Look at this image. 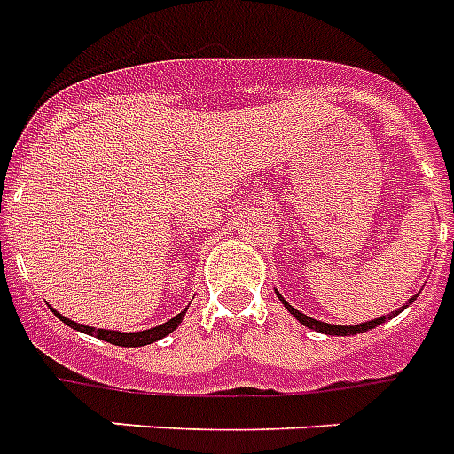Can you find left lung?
Here are the masks:
<instances>
[{
	"mask_svg": "<svg viewBox=\"0 0 454 454\" xmlns=\"http://www.w3.org/2000/svg\"><path fill=\"white\" fill-rule=\"evenodd\" d=\"M278 296H280V294H278ZM280 301L285 303V308L289 309V312H292V315L296 317L298 321H301V324H303V326L312 328V331H317V333H326V335H358V333H365V331H370V328H374V326H381L383 321L390 319V317L400 315V312H393V315H388V317H379V319L363 321V324H356V326H335V324H324V321H317V319H312V317L303 315V312H298V309L292 308V305L286 303L282 296H280ZM413 301H416V296L409 298V303H413ZM404 308H406V305H404ZM404 308H402V309H404Z\"/></svg>",
	"mask_w": 454,
	"mask_h": 454,
	"instance_id": "1",
	"label": "left lung"
}]
</instances>
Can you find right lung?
Listing matches in <instances>:
<instances>
[{
    "label": "right lung",
    "instance_id": "obj_1",
    "mask_svg": "<svg viewBox=\"0 0 454 454\" xmlns=\"http://www.w3.org/2000/svg\"><path fill=\"white\" fill-rule=\"evenodd\" d=\"M52 312L59 317L61 321H64L66 326L75 328V331H80V333H87V335H94V338H98V340H106V342L116 344V347H145V344H151V342H156V340H162L165 335H169V333L179 328V324L184 321V315H185V309H184V312H179V315L174 317V319L165 321V324H160V326H156V328H149V331L121 333V331H106V328L82 326V324H75V321L61 317L57 309H52Z\"/></svg>",
    "mask_w": 454,
    "mask_h": 454
}]
</instances>
